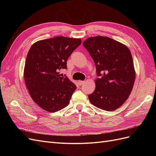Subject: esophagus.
Returning a JSON list of instances; mask_svg holds the SVG:
<instances>
[{
	"instance_id": "obj_1",
	"label": "esophagus",
	"mask_w": 156,
	"mask_h": 156,
	"mask_svg": "<svg viewBox=\"0 0 156 156\" xmlns=\"http://www.w3.org/2000/svg\"><path fill=\"white\" fill-rule=\"evenodd\" d=\"M79 85H82V84H83L84 83H85V81H79Z\"/></svg>"
}]
</instances>
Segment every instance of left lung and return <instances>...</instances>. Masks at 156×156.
<instances>
[{
  "label": "left lung",
  "instance_id": "obj_1",
  "mask_svg": "<svg viewBox=\"0 0 156 156\" xmlns=\"http://www.w3.org/2000/svg\"><path fill=\"white\" fill-rule=\"evenodd\" d=\"M83 45L92 56L99 77L89 100L101 109L115 111L126 101L133 87L135 72L131 52L125 45L100 36L88 37Z\"/></svg>",
  "mask_w": 156,
  "mask_h": 156
}]
</instances>
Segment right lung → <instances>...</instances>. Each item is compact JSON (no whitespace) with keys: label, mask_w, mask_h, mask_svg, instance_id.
I'll use <instances>...</instances> for the list:
<instances>
[{"label":"right lung","mask_w":156,"mask_h":156,"mask_svg":"<svg viewBox=\"0 0 156 156\" xmlns=\"http://www.w3.org/2000/svg\"><path fill=\"white\" fill-rule=\"evenodd\" d=\"M81 44L80 38L58 36L31 46L25 64V82L33 101L44 110L55 112L69 104L77 87L58 72L67 68L68 58Z\"/></svg>","instance_id":"add662e5"}]
</instances>
